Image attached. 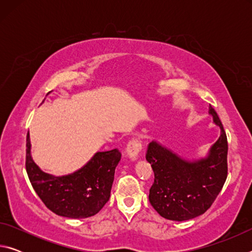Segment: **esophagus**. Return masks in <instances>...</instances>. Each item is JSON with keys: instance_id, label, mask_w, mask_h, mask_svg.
I'll list each match as a JSON object with an SVG mask.
<instances>
[{"instance_id": "obj_1", "label": "esophagus", "mask_w": 252, "mask_h": 252, "mask_svg": "<svg viewBox=\"0 0 252 252\" xmlns=\"http://www.w3.org/2000/svg\"><path fill=\"white\" fill-rule=\"evenodd\" d=\"M141 150H142V143L139 139L133 138V139H131L129 142H127L126 153H127V156H130V158H132V160L136 159V157H138L139 152Z\"/></svg>"}]
</instances>
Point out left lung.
I'll return each mask as SVG.
<instances>
[{
    "instance_id": "8db88e82",
    "label": "left lung",
    "mask_w": 252,
    "mask_h": 252,
    "mask_svg": "<svg viewBox=\"0 0 252 252\" xmlns=\"http://www.w3.org/2000/svg\"><path fill=\"white\" fill-rule=\"evenodd\" d=\"M221 134L206 159L183 161L157 142L148 144L146 159L155 172L149 201L165 219L185 221L206 212L215 202L228 176V141L218 114L209 106Z\"/></svg>"
}]
</instances>
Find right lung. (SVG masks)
Masks as SVG:
<instances>
[{"instance_id":"right-lung-1","label":"right lung","mask_w":252,"mask_h":252,"mask_svg":"<svg viewBox=\"0 0 252 252\" xmlns=\"http://www.w3.org/2000/svg\"><path fill=\"white\" fill-rule=\"evenodd\" d=\"M30 148L28 133L25 169L33 189L51 211L66 218H88L96 215L109 201L114 172L121 159L118 149L96 152L74 173L53 177L41 171L34 163Z\"/></svg>"}]
</instances>
